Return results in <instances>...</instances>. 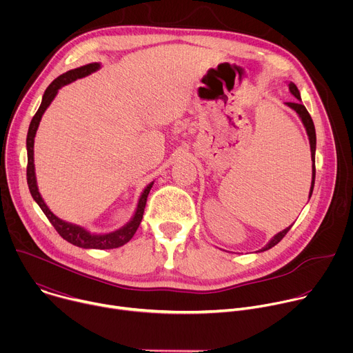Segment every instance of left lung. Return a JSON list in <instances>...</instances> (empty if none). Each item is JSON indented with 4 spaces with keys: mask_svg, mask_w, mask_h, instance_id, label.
Segmentation results:
<instances>
[{
    "mask_svg": "<svg viewBox=\"0 0 353 353\" xmlns=\"http://www.w3.org/2000/svg\"><path fill=\"white\" fill-rule=\"evenodd\" d=\"M289 86V92L297 99L294 100V102H288L285 103L289 109H292L297 116L299 119L301 120V123H303L305 128H306V132H307V137H309V142H310V152H312V185H310V191H309V199L313 194V188H314V179H316V128H314V123L307 112V109L303 106V103H301V97H300V92L297 89V86L293 83V82H289L288 83ZM293 225V223H292ZM290 226H288L286 229H283L282 232L276 233L263 248H260L259 251H256V253H263V251H267L270 248H272L274 245H276L282 239L283 236L290 230Z\"/></svg>",
    "mask_w": 353,
    "mask_h": 353,
    "instance_id": "obj_1",
    "label": "left lung"
}]
</instances>
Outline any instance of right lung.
<instances>
[{
  "label": "right lung",
  "instance_id": "1",
  "mask_svg": "<svg viewBox=\"0 0 353 353\" xmlns=\"http://www.w3.org/2000/svg\"><path fill=\"white\" fill-rule=\"evenodd\" d=\"M102 64L100 63H90L86 65H82L79 68L75 70H70L65 74L60 75L57 79H54L52 83L48 85V88L46 89L43 99H41V105L39 108V110L36 112V114L33 116L30 125H29V131H28V138H26V149H28V170H26V177H28V185H29V191L33 196V199L37 203V205L41 208V211L44 212V215L47 216V219L50 221L54 226V229L59 232V234L67 240L68 243L81 247V248H96V250H109V248H117L124 245L125 243H128L132 236L135 234L141 221H142V215H143V210H145V204H146V198L148 194L152 188L155 181H150L143 191L139 195L138 204L135 208L134 215L131 216V219L121 226L117 230L109 232V233H90L88 229H85L83 226L71 223V222H65L63 219H60L57 215H54L50 208L46 205L44 199L41 198L40 192H39V187H37V180H36V173H34V137H36V131L39 128V124L41 121V117L44 114V112L47 110V108L52 105V102L54 100V97L57 96L59 90L77 81L81 78H85L93 72H96L97 70H100Z\"/></svg>",
  "mask_w": 353,
  "mask_h": 353
}]
</instances>
